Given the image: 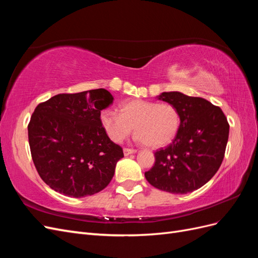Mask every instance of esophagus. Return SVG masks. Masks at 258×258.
<instances>
[{
	"label": "esophagus",
	"mask_w": 258,
	"mask_h": 258,
	"mask_svg": "<svg viewBox=\"0 0 258 258\" xmlns=\"http://www.w3.org/2000/svg\"><path fill=\"white\" fill-rule=\"evenodd\" d=\"M137 151L134 150V148H123V155L124 156H129L131 154H135Z\"/></svg>",
	"instance_id": "esophagus-1"
}]
</instances>
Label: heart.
Masks as SVG:
<instances>
[{"label":"heart","mask_w":258,"mask_h":258,"mask_svg":"<svg viewBox=\"0 0 258 258\" xmlns=\"http://www.w3.org/2000/svg\"><path fill=\"white\" fill-rule=\"evenodd\" d=\"M119 110L104 108L100 113V122L115 143L122 142L135 129L138 142L161 147L172 141L181 124L177 108L170 103L132 100L121 103Z\"/></svg>","instance_id":"1"}]
</instances>
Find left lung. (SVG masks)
Returning <instances> with one entry per match:
<instances>
[{
    "label": "left lung",
    "mask_w": 258,
    "mask_h": 258,
    "mask_svg": "<svg viewBox=\"0 0 258 258\" xmlns=\"http://www.w3.org/2000/svg\"><path fill=\"white\" fill-rule=\"evenodd\" d=\"M158 100L174 105L181 116L177 134L167 147L155 152L147 182L171 194H187L208 183L220 169L229 136L221 107L178 91L162 92Z\"/></svg>",
    "instance_id": "left-lung-1"
}]
</instances>
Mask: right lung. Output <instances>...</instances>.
I'll return each mask as SVG.
<instances>
[{
	"mask_svg": "<svg viewBox=\"0 0 258 258\" xmlns=\"http://www.w3.org/2000/svg\"><path fill=\"white\" fill-rule=\"evenodd\" d=\"M107 90L60 93L31 116V155L41 178L64 196L82 198L108 185L122 148L107 137L100 113L113 102Z\"/></svg>",
	"mask_w": 258,
	"mask_h": 258,
	"instance_id": "add662e5",
	"label": "right lung"
}]
</instances>
